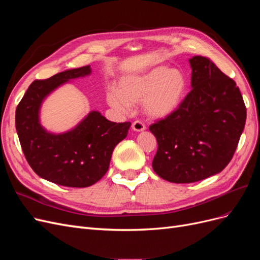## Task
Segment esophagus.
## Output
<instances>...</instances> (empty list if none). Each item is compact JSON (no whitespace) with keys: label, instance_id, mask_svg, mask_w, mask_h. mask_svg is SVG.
I'll return each mask as SVG.
<instances>
[{"label":"esophagus","instance_id":"1","mask_svg":"<svg viewBox=\"0 0 260 260\" xmlns=\"http://www.w3.org/2000/svg\"><path fill=\"white\" fill-rule=\"evenodd\" d=\"M132 130H135L137 132H141V131H144L145 130V124L140 121V120H137L132 123Z\"/></svg>","mask_w":260,"mask_h":260}]
</instances>
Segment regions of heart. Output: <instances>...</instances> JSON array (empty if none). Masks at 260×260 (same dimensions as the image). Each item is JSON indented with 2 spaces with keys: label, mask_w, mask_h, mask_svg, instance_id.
I'll return each mask as SVG.
<instances>
[{
  "label": "heart",
  "mask_w": 260,
  "mask_h": 260,
  "mask_svg": "<svg viewBox=\"0 0 260 260\" xmlns=\"http://www.w3.org/2000/svg\"><path fill=\"white\" fill-rule=\"evenodd\" d=\"M186 88L187 80L182 70L158 66L144 74L122 77L119 89H108L106 99L109 106L120 114H127L132 104L143 102L148 117L161 119L178 111Z\"/></svg>",
  "instance_id": "b5f03b06"
}]
</instances>
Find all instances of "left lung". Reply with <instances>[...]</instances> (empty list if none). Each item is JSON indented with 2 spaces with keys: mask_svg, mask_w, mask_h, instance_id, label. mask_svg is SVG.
Returning a JSON list of instances; mask_svg holds the SVG:
<instances>
[{
  "mask_svg": "<svg viewBox=\"0 0 260 260\" xmlns=\"http://www.w3.org/2000/svg\"><path fill=\"white\" fill-rule=\"evenodd\" d=\"M191 88L178 111L152 124L158 148L154 171L174 183H192L222 171L245 127L239 86L209 58L193 56Z\"/></svg>",
  "mask_w": 260,
  "mask_h": 260,
  "instance_id": "1",
  "label": "left lung"
}]
</instances>
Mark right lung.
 I'll return each instance as SVG.
<instances>
[{"instance_id":"add662e5","label":"right lung","mask_w":260,"mask_h":260,"mask_svg":"<svg viewBox=\"0 0 260 260\" xmlns=\"http://www.w3.org/2000/svg\"><path fill=\"white\" fill-rule=\"evenodd\" d=\"M90 66L68 69L30 84L16 108V130L30 167L58 185L86 187L103 177L115 146L127 137L131 122H113L98 111L66 132L46 130L40 121L44 100L69 81L90 76Z\"/></svg>"}]
</instances>
